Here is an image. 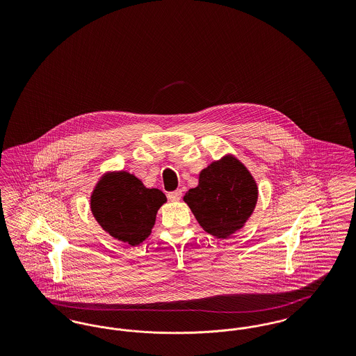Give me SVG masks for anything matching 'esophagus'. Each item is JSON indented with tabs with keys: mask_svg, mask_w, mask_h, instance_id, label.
<instances>
[{
	"mask_svg": "<svg viewBox=\"0 0 356 356\" xmlns=\"http://www.w3.org/2000/svg\"><path fill=\"white\" fill-rule=\"evenodd\" d=\"M168 199L170 202H179L181 199V191L180 189H176L173 192L168 193Z\"/></svg>",
	"mask_w": 356,
	"mask_h": 356,
	"instance_id": "obj_1",
	"label": "esophagus"
}]
</instances>
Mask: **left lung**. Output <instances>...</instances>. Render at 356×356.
<instances>
[{
    "mask_svg": "<svg viewBox=\"0 0 356 356\" xmlns=\"http://www.w3.org/2000/svg\"><path fill=\"white\" fill-rule=\"evenodd\" d=\"M257 195L250 170L227 154L200 172L199 186L186 192L184 202L205 232L227 238L251 218Z\"/></svg>",
    "mask_w": 356,
    "mask_h": 356,
    "instance_id": "obj_1",
    "label": "left lung"
}]
</instances>
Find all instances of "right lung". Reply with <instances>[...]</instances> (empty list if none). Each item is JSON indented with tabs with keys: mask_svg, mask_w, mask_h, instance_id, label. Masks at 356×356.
<instances>
[{
	"mask_svg": "<svg viewBox=\"0 0 356 356\" xmlns=\"http://www.w3.org/2000/svg\"><path fill=\"white\" fill-rule=\"evenodd\" d=\"M167 202L157 188H147L135 175L105 173L90 196V211L102 229L131 245L151 235L159 208Z\"/></svg>",
	"mask_w": 356,
	"mask_h": 356,
	"instance_id": "1",
	"label": "right lung"
}]
</instances>
